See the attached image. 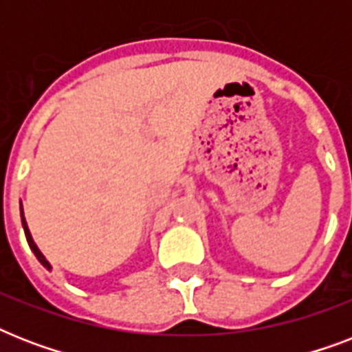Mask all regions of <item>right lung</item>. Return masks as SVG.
Instances as JSON below:
<instances>
[{
  "instance_id": "right-lung-1",
  "label": "right lung",
  "mask_w": 352,
  "mask_h": 352,
  "mask_svg": "<svg viewBox=\"0 0 352 352\" xmlns=\"http://www.w3.org/2000/svg\"><path fill=\"white\" fill-rule=\"evenodd\" d=\"M21 223H23L25 237H27V243H29L30 250L34 252V256L38 257V261H40L41 265H43V267L47 268V270H51V265H49V261H47V259H45V256H43V254H41V252H40V248H38V246H36V243H34V241H32V235H30V232H29V226H27V223H25V217H23V210H21Z\"/></svg>"
}]
</instances>
